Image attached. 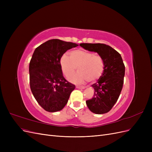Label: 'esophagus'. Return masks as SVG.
<instances>
[{"label": "esophagus", "mask_w": 152, "mask_h": 152, "mask_svg": "<svg viewBox=\"0 0 152 152\" xmlns=\"http://www.w3.org/2000/svg\"><path fill=\"white\" fill-rule=\"evenodd\" d=\"M76 88H77V89H85L86 87H84V86H76Z\"/></svg>", "instance_id": "34e87169"}]
</instances>
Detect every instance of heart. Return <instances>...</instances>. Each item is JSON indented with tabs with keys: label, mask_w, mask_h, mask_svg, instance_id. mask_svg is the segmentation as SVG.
<instances>
[{
	"label": "heart",
	"mask_w": 152,
	"mask_h": 152,
	"mask_svg": "<svg viewBox=\"0 0 152 152\" xmlns=\"http://www.w3.org/2000/svg\"><path fill=\"white\" fill-rule=\"evenodd\" d=\"M60 66L63 75L69 78L76 71V75L70 80L75 84H84L87 81L95 82L102 77L104 70V61L99 55L82 49L73 50L70 57L63 54L60 58Z\"/></svg>",
	"instance_id": "1"
}]
</instances>
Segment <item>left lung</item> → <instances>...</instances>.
<instances>
[{
  "mask_svg": "<svg viewBox=\"0 0 152 152\" xmlns=\"http://www.w3.org/2000/svg\"><path fill=\"white\" fill-rule=\"evenodd\" d=\"M89 51L97 53L104 61L103 74L91 86L94 89V96L86 101L87 107L96 114L108 112L115 104L121 94L125 75V66L122 58L116 50L104 44H80Z\"/></svg>",
  "mask_w": 152,
  "mask_h": 152,
  "instance_id": "1",
  "label": "left lung"
}]
</instances>
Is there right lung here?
<instances>
[{
    "label": "right lung",
    "instance_id": "1",
    "mask_svg": "<svg viewBox=\"0 0 152 152\" xmlns=\"http://www.w3.org/2000/svg\"><path fill=\"white\" fill-rule=\"evenodd\" d=\"M77 46L75 43L51 39L34 50L29 65L30 89L45 111L61 110L75 88L64 78L59 61L67 50Z\"/></svg>",
    "mask_w": 152,
    "mask_h": 152
}]
</instances>
